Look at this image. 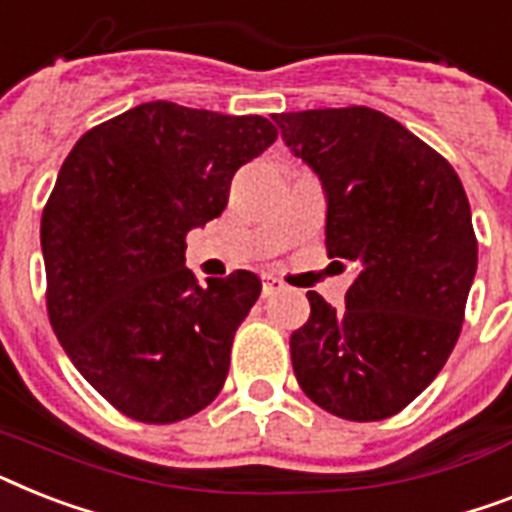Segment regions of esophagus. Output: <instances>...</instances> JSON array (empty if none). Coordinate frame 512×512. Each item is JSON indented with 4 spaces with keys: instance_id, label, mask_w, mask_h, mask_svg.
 I'll return each mask as SVG.
<instances>
[{
    "instance_id": "1",
    "label": "esophagus",
    "mask_w": 512,
    "mask_h": 512,
    "mask_svg": "<svg viewBox=\"0 0 512 512\" xmlns=\"http://www.w3.org/2000/svg\"><path fill=\"white\" fill-rule=\"evenodd\" d=\"M284 289V281L276 276H263V297H270V294H276Z\"/></svg>"
}]
</instances>
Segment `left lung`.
<instances>
[{
	"label": "left lung",
	"mask_w": 512,
	"mask_h": 512,
	"mask_svg": "<svg viewBox=\"0 0 512 512\" xmlns=\"http://www.w3.org/2000/svg\"><path fill=\"white\" fill-rule=\"evenodd\" d=\"M286 147L321 176L326 249L357 268L344 307L307 292L292 334L302 392L344 421H384L442 371L463 331L479 242L458 173L402 123L352 105L281 112Z\"/></svg>",
	"instance_id": "left-lung-1"
}]
</instances>
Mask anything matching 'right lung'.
<instances>
[{"label":"right lung","mask_w":512,"mask_h":512,"mask_svg":"<svg viewBox=\"0 0 512 512\" xmlns=\"http://www.w3.org/2000/svg\"><path fill=\"white\" fill-rule=\"evenodd\" d=\"M278 131L260 115L147 102L76 141L41 213L47 313L62 350L115 410L176 423L223 389L260 278L199 286L186 234L218 218L231 178Z\"/></svg>","instance_id":"obj_1"}]
</instances>
